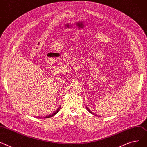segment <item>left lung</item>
Returning <instances> with one entry per match:
<instances>
[{"instance_id": "1", "label": "left lung", "mask_w": 147, "mask_h": 147, "mask_svg": "<svg viewBox=\"0 0 147 147\" xmlns=\"http://www.w3.org/2000/svg\"><path fill=\"white\" fill-rule=\"evenodd\" d=\"M87 109H88V111H90V113H91V111H90V110H89V109H88V108H87ZM92 114H93V113H92ZM93 115H94V114H93Z\"/></svg>"}]
</instances>
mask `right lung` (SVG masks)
I'll return each mask as SVG.
<instances>
[{
    "label": "right lung",
    "instance_id": "right-lung-1",
    "mask_svg": "<svg viewBox=\"0 0 147 147\" xmlns=\"http://www.w3.org/2000/svg\"><path fill=\"white\" fill-rule=\"evenodd\" d=\"M59 109H58V110H57V111H56V112H55V113H53V115H50V116H46V117H45V118H49V117H51V116H53V115H55V114H56V113H57V112H58V111H59Z\"/></svg>",
    "mask_w": 147,
    "mask_h": 147
}]
</instances>
